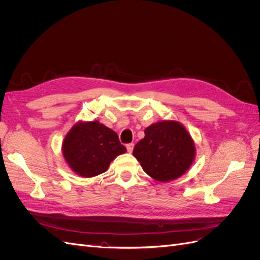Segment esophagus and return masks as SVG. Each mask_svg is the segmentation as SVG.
I'll list each match as a JSON object with an SVG mask.
<instances>
[{"instance_id":"esophagus-1","label":"esophagus","mask_w":260,"mask_h":260,"mask_svg":"<svg viewBox=\"0 0 260 260\" xmlns=\"http://www.w3.org/2000/svg\"><path fill=\"white\" fill-rule=\"evenodd\" d=\"M125 147H127V151H128L129 153H132L133 147H135V144H133V143H129V144L125 145Z\"/></svg>"}]
</instances>
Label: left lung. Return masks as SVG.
<instances>
[{"label": "left lung", "instance_id": "obj_1", "mask_svg": "<svg viewBox=\"0 0 260 260\" xmlns=\"http://www.w3.org/2000/svg\"><path fill=\"white\" fill-rule=\"evenodd\" d=\"M145 137L133 148V156L153 179L167 182L191 167L195 145L190 133L175 120H162L149 125Z\"/></svg>", "mask_w": 260, "mask_h": 260}]
</instances>
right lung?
<instances>
[{
	"instance_id": "add662e5",
	"label": "right lung",
	"mask_w": 260,
	"mask_h": 260,
	"mask_svg": "<svg viewBox=\"0 0 260 260\" xmlns=\"http://www.w3.org/2000/svg\"><path fill=\"white\" fill-rule=\"evenodd\" d=\"M125 152L117 133L98 120L76 123L62 142L68 166L84 178L103 174L118 155Z\"/></svg>"
}]
</instances>
